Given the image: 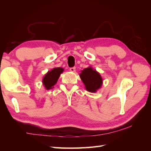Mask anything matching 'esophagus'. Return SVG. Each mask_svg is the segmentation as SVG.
Segmentation results:
<instances>
[{"mask_svg": "<svg viewBox=\"0 0 151 151\" xmlns=\"http://www.w3.org/2000/svg\"><path fill=\"white\" fill-rule=\"evenodd\" d=\"M75 70H76V67H70V70L71 72H75Z\"/></svg>", "mask_w": 151, "mask_h": 151, "instance_id": "esophagus-1", "label": "esophagus"}]
</instances>
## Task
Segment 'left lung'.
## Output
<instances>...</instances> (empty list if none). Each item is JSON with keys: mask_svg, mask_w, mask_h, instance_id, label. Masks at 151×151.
<instances>
[{"mask_svg": "<svg viewBox=\"0 0 151 151\" xmlns=\"http://www.w3.org/2000/svg\"><path fill=\"white\" fill-rule=\"evenodd\" d=\"M80 77L84 83L86 90L91 93L97 92L98 89L101 88L103 83L100 73L93 69L91 66L81 70Z\"/></svg>", "mask_w": 151, "mask_h": 151, "instance_id": "1", "label": "left lung"}]
</instances>
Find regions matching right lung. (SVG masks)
<instances>
[{"mask_svg": "<svg viewBox=\"0 0 151 151\" xmlns=\"http://www.w3.org/2000/svg\"><path fill=\"white\" fill-rule=\"evenodd\" d=\"M64 70L62 67H54L48 71L42 80L43 85L47 90L54 88V86L56 84L60 76Z\"/></svg>", "mask_w": 151, "mask_h": 151, "instance_id": "1", "label": "right lung"}]
</instances>
